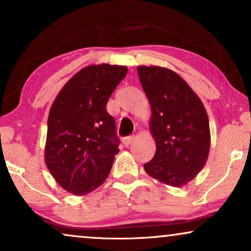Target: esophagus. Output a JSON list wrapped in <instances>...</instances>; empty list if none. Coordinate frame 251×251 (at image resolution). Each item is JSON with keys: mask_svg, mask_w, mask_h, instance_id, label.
<instances>
[{"mask_svg": "<svg viewBox=\"0 0 251 251\" xmlns=\"http://www.w3.org/2000/svg\"><path fill=\"white\" fill-rule=\"evenodd\" d=\"M133 140V136H128V137H125V138H122V144L125 145L126 147H128L130 144L132 143Z\"/></svg>", "mask_w": 251, "mask_h": 251, "instance_id": "34e87169", "label": "esophagus"}]
</instances>
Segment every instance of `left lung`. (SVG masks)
<instances>
[{
    "label": "left lung",
    "mask_w": 251,
    "mask_h": 251,
    "mask_svg": "<svg viewBox=\"0 0 251 251\" xmlns=\"http://www.w3.org/2000/svg\"><path fill=\"white\" fill-rule=\"evenodd\" d=\"M140 83L152 108L155 155L144 164L150 176L174 187L191 181L207 162L210 129L204 106L175 72L138 66Z\"/></svg>",
    "instance_id": "1"
}]
</instances>
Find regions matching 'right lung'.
Returning a JSON list of instances; mask_svg holds the SVG:
<instances>
[{
  "mask_svg": "<svg viewBox=\"0 0 251 251\" xmlns=\"http://www.w3.org/2000/svg\"><path fill=\"white\" fill-rule=\"evenodd\" d=\"M126 72L108 64L84 67L51 106L44 159L57 183L72 194L90 193L111 171L120 140L106 105Z\"/></svg>",
  "mask_w": 251,
  "mask_h": 251,
  "instance_id": "right-lung-1",
  "label": "right lung"
}]
</instances>
